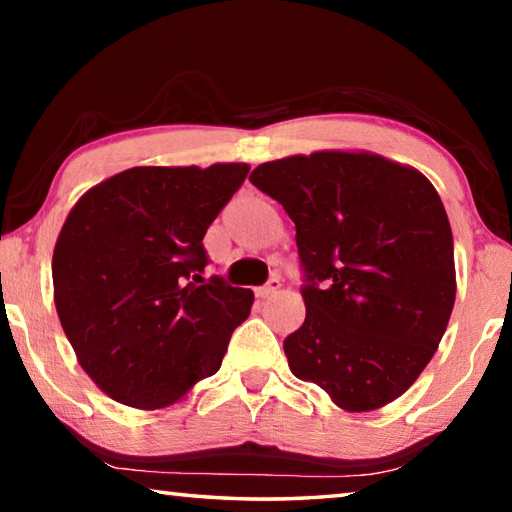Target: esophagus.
Returning a JSON list of instances; mask_svg holds the SVG:
<instances>
[{
  "label": "esophagus",
  "instance_id": "34e87169",
  "mask_svg": "<svg viewBox=\"0 0 512 512\" xmlns=\"http://www.w3.org/2000/svg\"><path fill=\"white\" fill-rule=\"evenodd\" d=\"M280 287H282V282H280V277H271V280H268L264 287H259V289H255V293H257V298H271V296H275L277 291H280Z\"/></svg>",
  "mask_w": 512,
  "mask_h": 512
}]
</instances>
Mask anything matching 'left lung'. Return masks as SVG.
<instances>
[{
	"mask_svg": "<svg viewBox=\"0 0 512 512\" xmlns=\"http://www.w3.org/2000/svg\"><path fill=\"white\" fill-rule=\"evenodd\" d=\"M250 183L296 223L307 316L284 339L293 375L345 411L397 400L454 309V239L436 189L404 164L343 151L264 162Z\"/></svg>",
	"mask_w": 512,
	"mask_h": 512,
	"instance_id": "1",
	"label": "left lung"
}]
</instances>
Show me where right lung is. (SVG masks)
<instances>
[{"instance_id": "1", "label": "right lung", "mask_w": 512, "mask_h": 512, "mask_svg": "<svg viewBox=\"0 0 512 512\" xmlns=\"http://www.w3.org/2000/svg\"><path fill=\"white\" fill-rule=\"evenodd\" d=\"M248 164L133 167L92 187L60 230L56 311L83 370L135 409H164L221 368L253 291L201 273L203 237Z\"/></svg>"}]
</instances>
